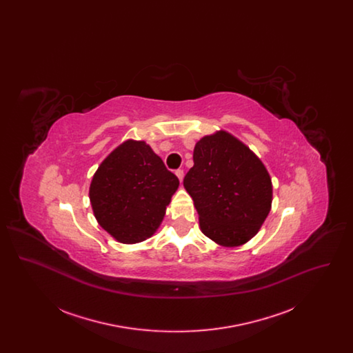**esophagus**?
I'll use <instances>...</instances> for the list:
<instances>
[{
    "label": "esophagus",
    "instance_id": "obj_1",
    "mask_svg": "<svg viewBox=\"0 0 353 353\" xmlns=\"http://www.w3.org/2000/svg\"><path fill=\"white\" fill-rule=\"evenodd\" d=\"M176 176L179 177L180 181H183V179H184V170H183V169H177V170H176Z\"/></svg>",
    "mask_w": 353,
    "mask_h": 353
}]
</instances>
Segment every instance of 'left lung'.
I'll return each instance as SVG.
<instances>
[{
    "label": "left lung",
    "mask_w": 353,
    "mask_h": 353,
    "mask_svg": "<svg viewBox=\"0 0 353 353\" xmlns=\"http://www.w3.org/2000/svg\"><path fill=\"white\" fill-rule=\"evenodd\" d=\"M193 161L184 186L194 201L202 233L228 248L252 239L272 201L271 179L262 161L225 131L202 137Z\"/></svg>",
    "instance_id": "1"
}]
</instances>
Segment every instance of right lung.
<instances>
[{"mask_svg":"<svg viewBox=\"0 0 353 353\" xmlns=\"http://www.w3.org/2000/svg\"><path fill=\"white\" fill-rule=\"evenodd\" d=\"M179 184L145 141L127 140L95 172L90 201L107 233L121 243H137L157 230Z\"/></svg>","mask_w":353,"mask_h":353,"instance_id":"obj_1","label":"right lung"}]
</instances>
